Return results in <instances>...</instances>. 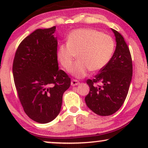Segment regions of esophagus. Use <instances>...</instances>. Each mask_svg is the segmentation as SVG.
Here are the masks:
<instances>
[{
    "label": "esophagus",
    "instance_id": "obj_1",
    "mask_svg": "<svg viewBox=\"0 0 148 148\" xmlns=\"http://www.w3.org/2000/svg\"><path fill=\"white\" fill-rule=\"evenodd\" d=\"M71 86H78V85L80 83L79 82V81H77V80L73 79L71 81Z\"/></svg>",
    "mask_w": 148,
    "mask_h": 148
}]
</instances>
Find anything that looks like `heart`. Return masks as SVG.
Segmentation results:
<instances>
[{
  "label": "heart",
  "instance_id": "heart-1",
  "mask_svg": "<svg viewBox=\"0 0 148 148\" xmlns=\"http://www.w3.org/2000/svg\"><path fill=\"white\" fill-rule=\"evenodd\" d=\"M114 49V40L110 36L94 29L84 28L71 32L67 42L58 46L56 56L60 64L68 69L77 55L78 62L69 71L76 77L82 78L90 70L96 72L105 67Z\"/></svg>",
  "mask_w": 148,
  "mask_h": 148
}]
</instances>
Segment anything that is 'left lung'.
Instances as JSON below:
<instances>
[{"mask_svg": "<svg viewBox=\"0 0 148 148\" xmlns=\"http://www.w3.org/2000/svg\"><path fill=\"white\" fill-rule=\"evenodd\" d=\"M116 49L108 64L93 79L87 80L90 90L85 98L87 106L100 116H109L122 106L128 94L133 75L132 59L124 38L112 29ZM100 82L101 86L97 84Z\"/></svg>", "mask_w": 148, "mask_h": 148, "instance_id": "obj_1", "label": "left lung"}]
</instances>
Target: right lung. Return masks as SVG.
I'll list each match as a JSON object with an SVG mask.
<instances>
[{"mask_svg": "<svg viewBox=\"0 0 148 148\" xmlns=\"http://www.w3.org/2000/svg\"><path fill=\"white\" fill-rule=\"evenodd\" d=\"M56 27L38 29L18 46L13 64V79L25 114L39 123L53 121L61 109L62 95L71 79L58 69Z\"/></svg>", "mask_w": 148, "mask_h": 148, "instance_id": "add662e5", "label": "right lung"}]
</instances>
